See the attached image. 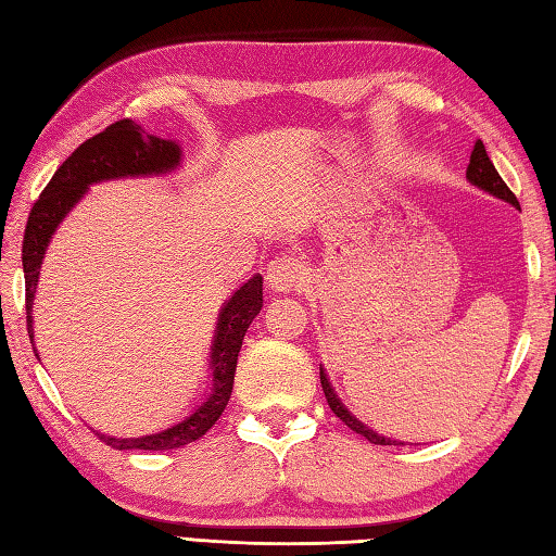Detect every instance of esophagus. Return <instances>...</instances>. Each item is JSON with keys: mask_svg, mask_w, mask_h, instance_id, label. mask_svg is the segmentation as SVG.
Wrapping results in <instances>:
<instances>
[{"mask_svg": "<svg viewBox=\"0 0 556 556\" xmlns=\"http://www.w3.org/2000/svg\"><path fill=\"white\" fill-rule=\"evenodd\" d=\"M265 279L271 291H293L303 281V265L293 255H277L267 265Z\"/></svg>", "mask_w": 556, "mask_h": 556, "instance_id": "esophagus-1", "label": "esophagus"}]
</instances>
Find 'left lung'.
Instances as JSON below:
<instances>
[{
    "mask_svg": "<svg viewBox=\"0 0 556 556\" xmlns=\"http://www.w3.org/2000/svg\"><path fill=\"white\" fill-rule=\"evenodd\" d=\"M466 179H468L470 184H473V186H478L480 191H485V193H490V195H494V198L504 200V203L514 205L516 210H521V207H518L516 195L509 191V186H506V184L502 181L500 172L494 169V164H492V160L488 157V150H485V146H482V140H476L473 152H470V164H468V169H466ZM320 382H323V389H325V396H327L329 408H332L334 416H337L341 422H346L353 432L363 434L365 440H368L370 444H394V446L404 444L401 440H392V437H384V434H380V432H375L372 428H368V425L361 422L356 416H353V413L344 406V401H341V399L337 396L334 387H332V382H329L327 370L323 368V365H320Z\"/></svg>",
    "mask_w": 556,
    "mask_h": 556,
    "instance_id": "left-lung-1",
    "label": "left lung"
}]
</instances>
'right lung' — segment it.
Here are the masks:
<instances>
[{"label": "right lung", "instance_id": "1", "mask_svg": "<svg viewBox=\"0 0 556 556\" xmlns=\"http://www.w3.org/2000/svg\"><path fill=\"white\" fill-rule=\"evenodd\" d=\"M181 146L169 138H157L146 134L143 126L122 119L104 128L102 134L88 138L78 146L71 157L59 167L52 181L45 186L42 195L35 200L30 217L23 236V275H26V315L28 334L35 356L33 341V301L38 291L40 267L54 231L64 217L74 210L92 184L112 179H138V176H162L181 167ZM263 311V277L253 275L243 287L231 293V299L222 305L215 325V337L210 344V392L203 401L179 422L169 425L160 432L143 437H112L96 430V434L112 448H143V452H164L179 448L203 437L212 425L219 420L229 404L236 361L243 344L248 327L255 315ZM40 361V356H38Z\"/></svg>", "mask_w": 556, "mask_h": 556}]
</instances>
